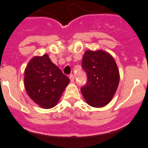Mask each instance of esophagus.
Wrapping results in <instances>:
<instances>
[{
	"label": "esophagus",
	"instance_id": "1",
	"mask_svg": "<svg viewBox=\"0 0 148 148\" xmlns=\"http://www.w3.org/2000/svg\"><path fill=\"white\" fill-rule=\"evenodd\" d=\"M69 78H70V80H71V82H74V77L73 74H70L69 75Z\"/></svg>",
	"mask_w": 148,
	"mask_h": 148
}]
</instances>
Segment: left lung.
Segmentation results:
<instances>
[{
	"label": "left lung",
	"instance_id": "left-lung-1",
	"mask_svg": "<svg viewBox=\"0 0 148 148\" xmlns=\"http://www.w3.org/2000/svg\"><path fill=\"white\" fill-rule=\"evenodd\" d=\"M82 67L88 80L81 88L84 99L94 108L106 106L115 94L119 82V72L113 57L102 50L86 51Z\"/></svg>",
	"mask_w": 148,
	"mask_h": 148
}]
</instances>
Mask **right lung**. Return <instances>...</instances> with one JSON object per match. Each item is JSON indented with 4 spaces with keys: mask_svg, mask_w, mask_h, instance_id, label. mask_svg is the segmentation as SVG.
I'll return each mask as SVG.
<instances>
[{
    "mask_svg": "<svg viewBox=\"0 0 148 148\" xmlns=\"http://www.w3.org/2000/svg\"><path fill=\"white\" fill-rule=\"evenodd\" d=\"M70 82L47 54L34 57L25 69L24 86L29 97L40 107H54Z\"/></svg>",
    "mask_w": 148,
    "mask_h": 148,
    "instance_id": "add662e5",
    "label": "right lung"
}]
</instances>
